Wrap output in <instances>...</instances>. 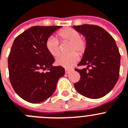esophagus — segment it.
I'll return each mask as SVG.
<instances>
[{"instance_id":"obj_1","label":"esophagus","mask_w":128,"mask_h":128,"mask_svg":"<svg viewBox=\"0 0 128 128\" xmlns=\"http://www.w3.org/2000/svg\"><path fill=\"white\" fill-rule=\"evenodd\" d=\"M65 73L66 74H69L71 71H72V69L70 68H65Z\"/></svg>"}]
</instances>
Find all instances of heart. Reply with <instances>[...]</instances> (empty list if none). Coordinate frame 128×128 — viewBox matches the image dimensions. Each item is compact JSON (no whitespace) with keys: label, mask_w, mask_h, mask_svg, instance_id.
I'll use <instances>...</instances> for the list:
<instances>
[{"label":"heart","mask_w":128,"mask_h":128,"mask_svg":"<svg viewBox=\"0 0 128 128\" xmlns=\"http://www.w3.org/2000/svg\"><path fill=\"white\" fill-rule=\"evenodd\" d=\"M61 42H70L66 54L61 55L56 60V64L65 68H70L74 65L78 60V54H82L86 50V42L80 37V32L72 28H65L57 33ZM47 51L53 57H56L60 52V42L58 38L51 36L46 42Z\"/></svg>","instance_id":"obj_1"}]
</instances>
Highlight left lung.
<instances>
[{
    "label": "left lung",
    "instance_id": "1",
    "mask_svg": "<svg viewBox=\"0 0 128 128\" xmlns=\"http://www.w3.org/2000/svg\"><path fill=\"white\" fill-rule=\"evenodd\" d=\"M73 27L85 36L86 40V50L78 66H87L75 68L80 76V80L74 84L75 88L87 98H102L114 88L119 79L120 54L116 41L98 25L84 24Z\"/></svg>",
    "mask_w": 128,
    "mask_h": 128
}]
</instances>
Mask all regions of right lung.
<instances>
[{"label": "right lung", "mask_w": 128, "mask_h": 128, "mask_svg": "<svg viewBox=\"0 0 128 128\" xmlns=\"http://www.w3.org/2000/svg\"><path fill=\"white\" fill-rule=\"evenodd\" d=\"M61 26H34L14 39L8 57L9 80L15 92L28 102L37 104L50 98L65 74L46 48V42ZM48 69L47 72L43 71Z\"/></svg>", "instance_id": "1"}]
</instances>
